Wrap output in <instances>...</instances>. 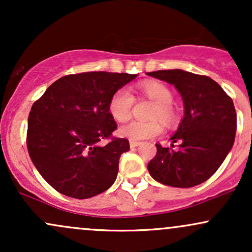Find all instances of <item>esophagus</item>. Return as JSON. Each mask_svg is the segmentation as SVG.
I'll return each instance as SVG.
<instances>
[{"mask_svg":"<svg viewBox=\"0 0 252 252\" xmlns=\"http://www.w3.org/2000/svg\"><path fill=\"white\" fill-rule=\"evenodd\" d=\"M129 144H130V147H131V148H135V147L140 146L141 142H138V141H131V140H130Z\"/></svg>","mask_w":252,"mask_h":252,"instance_id":"esophagus-1","label":"esophagus"}]
</instances>
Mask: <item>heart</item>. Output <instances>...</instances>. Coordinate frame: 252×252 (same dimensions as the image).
<instances>
[{
    "label": "heart",
    "instance_id": "1",
    "mask_svg": "<svg viewBox=\"0 0 252 252\" xmlns=\"http://www.w3.org/2000/svg\"><path fill=\"white\" fill-rule=\"evenodd\" d=\"M141 92L153 102L156 103L150 118H160L164 123H172L175 118V110L173 108V92L164 84L154 80H147L140 85ZM134 106V96L126 88L118 89L109 102V111L117 122H126L131 116ZM162 132V124L158 121L150 122H131L121 126L120 135L131 141H141L155 137Z\"/></svg>",
    "mask_w": 252,
    "mask_h": 252
}]
</instances>
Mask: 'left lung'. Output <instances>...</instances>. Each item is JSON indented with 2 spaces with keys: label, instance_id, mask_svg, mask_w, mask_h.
<instances>
[{
  "label": "left lung",
  "instance_id": "1",
  "mask_svg": "<svg viewBox=\"0 0 252 252\" xmlns=\"http://www.w3.org/2000/svg\"><path fill=\"white\" fill-rule=\"evenodd\" d=\"M173 84L180 92L185 117L170 140L178 149L156 144L149 174L161 184L189 189L210 179L225 160L233 142L237 115L232 99L210 77L182 70L148 72Z\"/></svg>",
  "mask_w": 252,
  "mask_h": 252
}]
</instances>
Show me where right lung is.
I'll return each mask as SVG.
<instances>
[{
	"label": "right lung",
	"instance_id": "add662e5",
	"mask_svg": "<svg viewBox=\"0 0 252 252\" xmlns=\"http://www.w3.org/2000/svg\"><path fill=\"white\" fill-rule=\"evenodd\" d=\"M136 77L103 71L68 74L34 102L27 149L40 174L58 192L88 199L116 180L121 155L130 147L126 138L112 136L117 124L109 102ZM102 139L109 142L102 146Z\"/></svg>",
	"mask_w": 252,
	"mask_h": 252
}]
</instances>
